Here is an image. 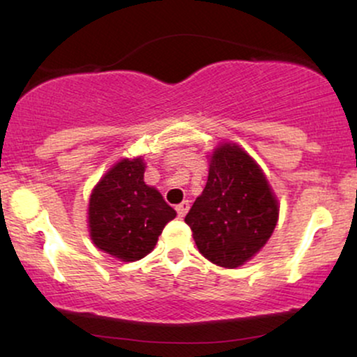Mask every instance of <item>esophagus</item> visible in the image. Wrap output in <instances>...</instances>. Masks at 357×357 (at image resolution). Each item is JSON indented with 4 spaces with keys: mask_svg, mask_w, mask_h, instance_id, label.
<instances>
[{
    "mask_svg": "<svg viewBox=\"0 0 357 357\" xmlns=\"http://www.w3.org/2000/svg\"><path fill=\"white\" fill-rule=\"evenodd\" d=\"M188 210H190V202H188V199H184V202H181L178 206H176V211H178L179 216L186 215Z\"/></svg>",
    "mask_w": 357,
    "mask_h": 357,
    "instance_id": "1",
    "label": "esophagus"
}]
</instances>
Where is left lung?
<instances>
[{
    "label": "left lung",
    "instance_id": "obj_1",
    "mask_svg": "<svg viewBox=\"0 0 357 357\" xmlns=\"http://www.w3.org/2000/svg\"><path fill=\"white\" fill-rule=\"evenodd\" d=\"M277 220V198L260 166L240 146L216 147L206 186L184 218L199 253L220 267H240L264 248Z\"/></svg>",
    "mask_w": 357,
    "mask_h": 357
}]
</instances>
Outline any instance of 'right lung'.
Segmentation results:
<instances>
[{
	"mask_svg": "<svg viewBox=\"0 0 357 357\" xmlns=\"http://www.w3.org/2000/svg\"><path fill=\"white\" fill-rule=\"evenodd\" d=\"M142 158L122 159L92 190L89 228L93 245L122 261L144 258L176 211L144 183Z\"/></svg>",
	"mask_w": 357,
	"mask_h": 357,
	"instance_id": "right-lung-1",
	"label": "right lung"
}]
</instances>
